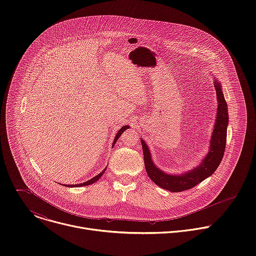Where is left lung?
<instances>
[{"instance_id":"left-lung-1","label":"left lung","mask_w":256,"mask_h":256,"mask_svg":"<svg viewBox=\"0 0 256 256\" xmlns=\"http://www.w3.org/2000/svg\"><path fill=\"white\" fill-rule=\"evenodd\" d=\"M214 85L218 99L216 122L214 124L208 154L202 160L200 165L181 174L166 173L155 165L148 144L142 138L140 140L146 171L154 184L163 190L171 192H180L194 188L202 180L210 176L216 170L223 159L226 148L227 126L229 124L228 105L225 100L220 81L214 79Z\"/></svg>"}]
</instances>
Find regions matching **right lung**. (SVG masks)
<instances>
[{
  "label": "right lung",
  "instance_id": "right-lung-1",
  "mask_svg": "<svg viewBox=\"0 0 256 256\" xmlns=\"http://www.w3.org/2000/svg\"><path fill=\"white\" fill-rule=\"evenodd\" d=\"M130 126H122L120 130H118V132L116 134V138H114V142H112V147L114 146V144L116 142V140L120 138V136H122V134L126 130H128ZM105 170H106V168H104L103 169V171L102 172H100L98 175H96V176H94L93 178H91V179H89L88 181H86V182H83V184H75V186H72V184H64V186H68V188H77V186H90V184H93L94 182H96L102 175H103V173L105 172Z\"/></svg>",
  "mask_w": 256,
  "mask_h": 256
}]
</instances>
